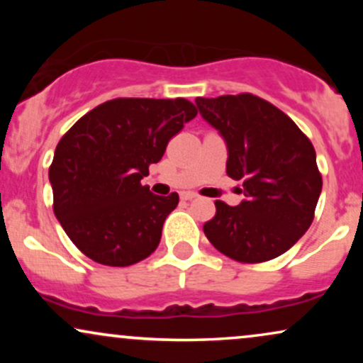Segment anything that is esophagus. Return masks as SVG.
I'll list each match as a JSON object with an SVG mask.
<instances>
[{
  "mask_svg": "<svg viewBox=\"0 0 363 363\" xmlns=\"http://www.w3.org/2000/svg\"><path fill=\"white\" fill-rule=\"evenodd\" d=\"M181 198L184 199V201H191V199L196 198V194L191 193V191H187V193H182V194H181Z\"/></svg>",
  "mask_w": 363,
  "mask_h": 363,
  "instance_id": "obj_1",
  "label": "esophagus"
}]
</instances>
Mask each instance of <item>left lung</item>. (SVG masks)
<instances>
[{"label":"left lung","mask_w":363,"mask_h":363,"mask_svg":"<svg viewBox=\"0 0 363 363\" xmlns=\"http://www.w3.org/2000/svg\"><path fill=\"white\" fill-rule=\"evenodd\" d=\"M199 112L227 141V174L242 181L244 201L216 199L203 225L215 249L247 264L274 259L314 220L323 176L311 140L285 112L252 94L196 99Z\"/></svg>","instance_id":"obj_1"}]
</instances>
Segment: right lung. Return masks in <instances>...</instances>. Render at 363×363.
<instances>
[{
    "mask_svg": "<svg viewBox=\"0 0 363 363\" xmlns=\"http://www.w3.org/2000/svg\"><path fill=\"white\" fill-rule=\"evenodd\" d=\"M196 114L181 97L112 99L65 133L49 167L52 210L86 257L131 266L155 251L179 194H152L141 179Z\"/></svg>",
    "mask_w": 363,
    "mask_h": 363,
    "instance_id": "1",
    "label": "right lung"
}]
</instances>
